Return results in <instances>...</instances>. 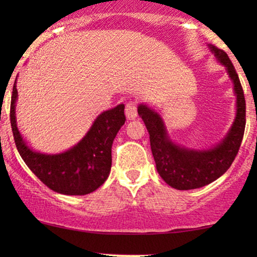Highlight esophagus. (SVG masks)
Wrapping results in <instances>:
<instances>
[{"label":"esophagus","mask_w":257,"mask_h":257,"mask_svg":"<svg viewBox=\"0 0 257 257\" xmlns=\"http://www.w3.org/2000/svg\"><path fill=\"white\" fill-rule=\"evenodd\" d=\"M138 103L136 100H130L125 106V114L127 119H136L137 115H138Z\"/></svg>","instance_id":"1"}]
</instances>
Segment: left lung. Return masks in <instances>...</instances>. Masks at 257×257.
I'll list each match as a JSON object with an SVG mask.
<instances>
[{"label": "left lung", "instance_id": "obj_1", "mask_svg": "<svg viewBox=\"0 0 257 257\" xmlns=\"http://www.w3.org/2000/svg\"><path fill=\"white\" fill-rule=\"evenodd\" d=\"M210 51L227 69L234 84L236 96V117L226 137L209 150L196 151L179 146L170 139L163 119L156 111L140 104L138 114L145 122L150 135L151 150L160 177L175 189L200 188L215 181L224 174L236 157L245 127V100L242 85L228 55L213 44Z\"/></svg>", "mask_w": 257, "mask_h": 257}]
</instances>
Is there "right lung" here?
<instances>
[{"label":"right lung","mask_w":257,"mask_h":257,"mask_svg":"<svg viewBox=\"0 0 257 257\" xmlns=\"http://www.w3.org/2000/svg\"><path fill=\"white\" fill-rule=\"evenodd\" d=\"M16 100L15 80L10 103L14 139L24 163L47 187L65 195H85L104 184L111 171L112 144L126 120L124 104L98 115L84 138L70 150L44 154L31 150L21 136L16 124Z\"/></svg>","instance_id":"1"}]
</instances>
